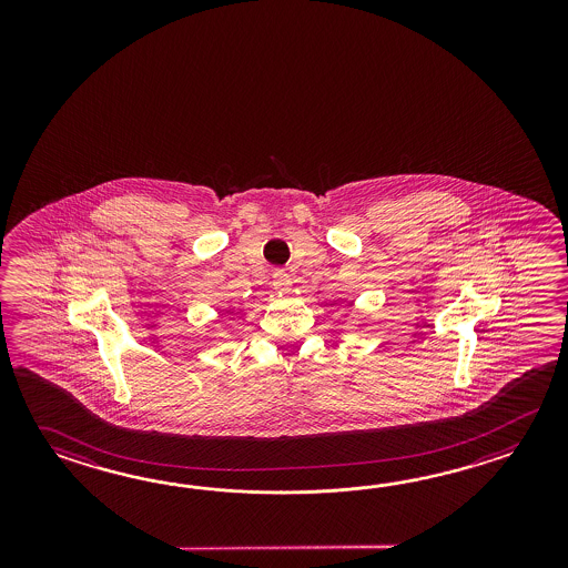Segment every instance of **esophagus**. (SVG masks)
Segmentation results:
<instances>
[{
  "label": "esophagus",
  "mask_w": 568,
  "mask_h": 568,
  "mask_svg": "<svg viewBox=\"0 0 568 568\" xmlns=\"http://www.w3.org/2000/svg\"><path fill=\"white\" fill-rule=\"evenodd\" d=\"M272 284H274V290H278V292H288L292 288V278L284 270H276L274 276H272Z\"/></svg>",
  "instance_id": "1"
}]
</instances>
